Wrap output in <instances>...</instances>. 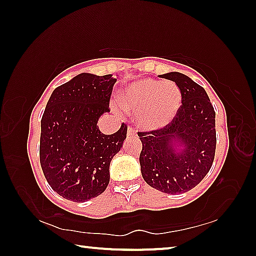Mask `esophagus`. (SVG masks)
Returning <instances> with one entry per match:
<instances>
[{"label":"esophagus","instance_id":"34e87169","mask_svg":"<svg viewBox=\"0 0 256 256\" xmlns=\"http://www.w3.org/2000/svg\"><path fill=\"white\" fill-rule=\"evenodd\" d=\"M136 130L134 128H132L131 126H128V136H136Z\"/></svg>","mask_w":256,"mask_h":256}]
</instances>
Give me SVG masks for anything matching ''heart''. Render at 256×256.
Returning <instances> with one entry per match:
<instances>
[{"label": "heart", "mask_w": 256, "mask_h": 256, "mask_svg": "<svg viewBox=\"0 0 256 256\" xmlns=\"http://www.w3.org/2000/svg\"><path fill=\"white\" fill-rule=\"evenodd\" d=\"M120 100L124 110L136 116L138 128L157 131L175 120L182 106V94L174 82L146 78L125 86Z\"/></svg>", "instance_id": "b5f03b06"}]
</instances>
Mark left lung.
Instances as JSON below:
<instances>
[{"label":"left lung","instance_id":"obj_1","mask_svg":"<svg viewBox=\"0 0 256 256\" xmlns=\"http://www.w3.org/2000/svg\"><path fill=\"white\" fill-rule=\"evenodd\" d=\"M162 78L174 81L182 106L172 122L157 131L138 132L141 172L146 184L167 194H180L209 172L216 152V112L206 90L180 72Z\"/></svg>","mask_w":256,"mask_h":256}]
</instances>
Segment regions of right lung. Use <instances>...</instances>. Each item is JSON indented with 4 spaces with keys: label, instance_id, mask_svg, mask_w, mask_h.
Segmentation results:
<instances>
[{
    "label": "right lung",
    "instance_id": "right-lung-1",
    "mask_svg": "<svg viewBox=\"0 0 256 256\" xmlns=\"http://www.w3.org/2000/svg\"><path fill=\"white\" fill-rule=\"evenodd\" d=\"M116 79L81 73L56 88L42 118L40 166L50 188L73 202L96 198L110 183V164L126 138L125 124L106 136L98 120L110 112Z\"/></svg>",
    "mask_w": 256,
    "mask_h": 256
}]
</instances>
